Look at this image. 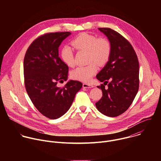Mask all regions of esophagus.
I'll list each match as a JSON object with an SVG mask.
<instances>
[{
	"mask_svg": "<svg viewBox=\"0 0 161 161\" xmlns=\"http://www.w3.org/2000/svg\"><path fill=\"white\" fill-rule=\"evenodd\" d=\"M83 87L85 88H93L94 86L93 85H91L87 83H83Z\"/></svg>",
	"mask_w": 161,
	"mask_h": 161,
	"instance_id": "esophagus-1",
	"label": "esophagus"
}]
</instances>
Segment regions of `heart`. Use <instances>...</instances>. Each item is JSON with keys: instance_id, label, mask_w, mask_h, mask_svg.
Wrapping results in <instances>:
<instances>
[{"instance_id": "1", "label": "heart", "mask_w": 161, "mask_h": 161, "mask_svg": "<svg viewBox=\"0 0 161 161\" xmlns=\"http://www.w3.org/2000/svg\"><path fill=\"white\" fill-rule=\"evenodd\" d=\"M73 47L78 50L88 52V65L78 66L71 72L73 79L83 82H88L97 71V65H105L109 60L111 53V45L108 39L99 38L88 33H81L72 41ZM63 62L69 67L75 64L73 49L69 45H65L60 51Z\"/></svg>"}]
</instances>
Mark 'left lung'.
Instances as JSON below:
<instances>
[{
    "mask_svg": "<svg viewBox=\"0 0 161 161\" xmlns=\"http://www.w3.org/2000/svg\"><path fill=\"white\" fill-rule=\"evenodd\" d=\"M99 30L110 42L111 53L108 62L96 76L104 83L97 86L102 90L103 97L96 106L104 115L114 117L129 108L137 93L139 62L132 45L122 35L109 28Z\"/></svg>",
    "mask_w": 161,
    "mask_h": 161,
    "instance_id": "left-lung-1",
    "label": "left lung"
}]
</instances>
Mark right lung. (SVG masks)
I'll return each mask as SVG.
<instances>
[{
	"mask_svg": "<svg viewBox=\"0 0 161 161\" xmlns=\"http://www.w3.org/2000/svg\"><path fill=\"white\" fill-rule=\"evenodd\" d=\"M69 32L45 34L29 46L24 61L25 86L37 110L50 119L62 117L69 110L82 83L69 81L63 88L57 83L66 81L68 66L58 57L62 42Z\"/></svg>",
	"mask_w": 161,
	"mask_h": 161,
	"instance_id": "add662e5",
	"label": "right lung"
}]
</instances>
